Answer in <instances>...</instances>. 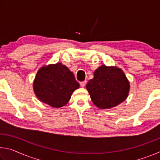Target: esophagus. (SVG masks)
<instances>
[{
  "instance_id": "1",
  "label": "esophagus",
  "mask_w": 160,
  "mask_h": 160,
  "mask_svg": "<svg viewBox=\"0 0 160 160\" xmlns=\"http://www.w3.org/2000/svg\"><path fill=\"white\" fill-rule=\"evenodd\" d=\"M86 85V81H82V82H80V86L82 87V88H84V87Z\"/></svg>"
}]
</instances>
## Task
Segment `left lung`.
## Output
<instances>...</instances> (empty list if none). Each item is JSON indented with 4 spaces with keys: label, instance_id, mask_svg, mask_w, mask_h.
Instances as JSON below:
<instances>
[{
    "label": "left lung",
    "instance_id": "1",
    "mask_svg": "<svg viewBox=\"0 0 160 160\" xmlns=\"http://www.w3.org/2000/svg\"><path fill=\"white\" fill-rule=\"evenodd\" d=\"M86 88L97 107L110 109L127 98L130 85L120 68L103 65L94 71V78L87 84Z\"/></svg>",
    "mask_w": 160,
    "mask_h": 160
}]
</instances>
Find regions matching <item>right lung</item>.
Here are the masks:
<instances>
[{
    "label": "right lung",
    "instance_id": "add662e5",
    "mask_svg": "<svg viewBox=\"0 0 160 160\" xmlns=\"http://www.w3.org/2000/svg\"><path fill=\"white\" fill-rule=\"evenodd\" d=\"M33 87L40 101L59 108L67 104L80 85L73 73L59 63L41 68L37 72Z\"/></svg>",
    "mask_w": 160,
    "mask_h": 160
}]
</instances>
